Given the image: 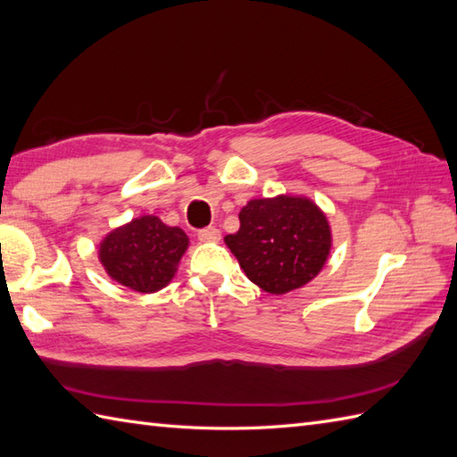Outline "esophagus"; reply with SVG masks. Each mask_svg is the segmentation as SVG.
<instances>
[{
  "label": "esophagus",
  "instance_id": "obj_1",
  "mask_svg": "<svg viewBox=\"0 0 457 457\" xmlns=\"http://www.w3.org/2000/svg\"><path fill=\"white\" fill-rule=\"evenodd\" d=\"M197 238L202 242H219L220 240V230L215 227H207L197 232Z\"/></svg>",
  "mask_w": 457,
  "mask_h": 457
}]
</instances>
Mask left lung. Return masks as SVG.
Returning a JSON list of instances; mask_svg holds the SVG:
<instances>
[{
    "label": "left lung",
    "mask_w": 457,
    "mask_h": 457,
    "mask_svg": "<svg viewBox=\"0 0 457 457\" xmlns=\"http://www.w3.org/2000/svg\"><path fill=\"white\" fill-rule=\"evenodd\" d=\"M240 228L225 237L248 279L270 295L304 287L331 250L324 211L304 195L260 197L240 209Z\"/></svg>",
    "instance_id": "left-lung-1"
}]
</instances>
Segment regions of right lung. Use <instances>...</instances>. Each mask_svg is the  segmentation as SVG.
<instances>
[{
    "mask_svg": "<svg viewBox=\"0 0 457 457\" xmlns=\"http://www.w3.org/2000/svg\"><path fill=\"white\" fill-rule=\"evenodd\" d=\"M190 238L154 215H141L110 230L98 260L110 279L136 293H157L172 281Z\"/></svg>",
    "mask_w": 457,
    "mask_h": 457,
    "instance_id": "1",
    "label": "right lung"
}]
</instances>
